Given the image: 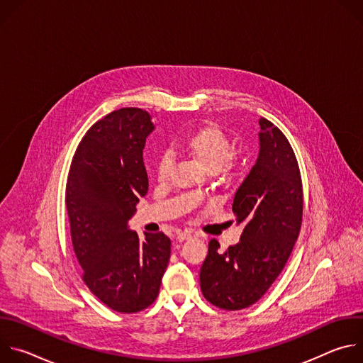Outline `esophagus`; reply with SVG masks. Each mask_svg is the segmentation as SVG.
Instances as JSON below:
<instances>
[{
	"mask_svg": "<svg viewBox=\"0 0 363 363\" xmlns=\"http://www.w3.org/2000/svg\"><path fill=\"white\" fill-rule=\"evenodd\" d=\"M191 237H192V234L185 231V233H179V234H178V237H177V240H178L179 242H182V241H185V240H189Z\"/></svg>",
	"mask_w": 363,
	"mask_h": 363,
	"instance_id": "34e87169",
	"label": "esophagus"
}]
</instances>
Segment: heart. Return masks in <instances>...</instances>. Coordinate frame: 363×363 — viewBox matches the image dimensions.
I'll return each mask as SVG.
<instances>
[{"label":"heart","mask_w":363,"mask_h":363,"mask_svg":"<svg viewBox=\"0 0 363 363\" xmlns=\"http://www.w3.org/2000/svg\"><path fill=\"white\" fill-rule=\"evenodd\" d=\"M178 149L210 174H217L234 153L233 142L216 123H205L194 129L182 142L178 143ZM171 168L172 161L167 155L158 160L157 175L160 182H165L168 179Z\"/></svg>","instance_id":"heart-1"}]
</instances>
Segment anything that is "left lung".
Listing matches in <instances>:
<instances>
[{
    "label": "left lung",
    "mask_w": 363,
    "mask_h": 363,
    "mask_svg": "<svg viewBox=\"0 0 363 363\" xmlns=\"http://www.w3.org/2000/svg\"><path fill=\"white\" fill-rule=\"evenodd\" d=\"M258 157L235 192L233 213L244 230L240 242L221 252L213 238L201 267L203 297L224 310L260 300L284 269L298 237L303 186L296 155L270 121L262 118Z\"/></svg>",
    "instance_id": "obj_1"
}]
</instances>
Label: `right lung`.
<instances>
[{
	"mask_svg": "<svg viewBox=\"0 0 363 363\" xmlns=\"http://www.w3.org/2000/svg\"><path fill=\"white\" fill-rule=\"evenodd\" d=\"M150 115L123 108L97 121L73 157L66 205L72 242L90 291L119 313H136L158 297L171 257L164 233L139 240L128 221L147 192L143 147Z\"/></svg>",
	"mask_w": 363,
	"mask_h": 363,
	"instance_id": "right-lung-1",
	"label": "right lung"
}]
</instances>
